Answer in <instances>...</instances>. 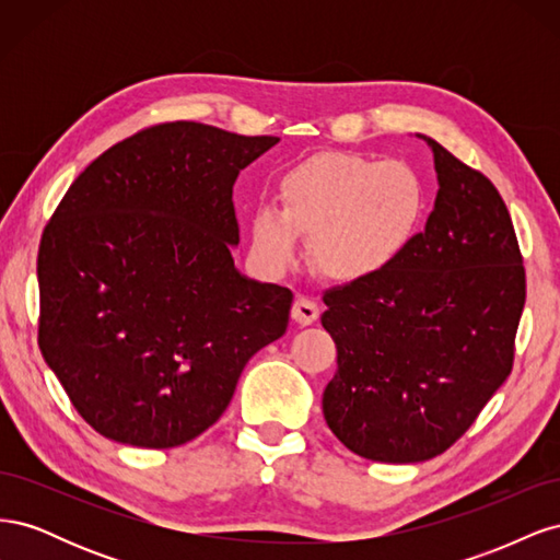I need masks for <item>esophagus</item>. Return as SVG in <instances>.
<instances>
[{
	"mask_svg": "<svg viewBox=\"0 0 560 560\" xmlns=\"http://www.w3.org/2000/svg\"><path fill=\"white\" fill-rule=\"evenodd\" d=\"M317 317H319L317 303L308 296H296V301L292 303V319L299 322V325H303V327H308Z\"/></svg>",
	"mask_w": 560,
	"mask_h": 560,
	"instance_id": "34e87169",
	"label": "esophagus"
}]
</instances>
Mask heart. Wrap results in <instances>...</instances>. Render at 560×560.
Masks as SVG:
<instances>
[{
	"label": "heart",
	"instance_id": "obj_1",
	"mask_svg": "<svg viewBox=\"0 0 560 560\" xmlns=\"http://www.w3.org/2000/svg\"><path fill=\"white\" fill-rule=\"evenodd\" d=\"M278 198L280 208L252 214L254 257L282 273L306 235L315 268L336 282H364L399 261L428 210V186L416 167L352 151L299 161L280 177Z\"/></svg>",
	"mask_w": 560,
	"mask_h": 560
}]
</instances>
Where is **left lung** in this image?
I'll return each instance as SVG.
<instances>
[{"mask_svg":"<svg viewBox=\"0 0 560 560\" xmlns=\"http://www.w3.org/2000/svg\"><path fill=\"white\" fill-rule=\"evenodd\" d=\"M434 154L439 191L425 231L381 276L325 294L336 374L322 411L366 460L444 453L506 381L525 270L498 189L451 151Z\"/></svg>","mask_w":560,"mask_h":560,"instance_id":"obj_1","label":"left lung"}]
</instances>
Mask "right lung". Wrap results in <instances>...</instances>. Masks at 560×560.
Wrapping results in <instances>:
<instances>
[{
	"instance_id": "right-lung-1",
	"label": "right lung",
	"mask_w": 560,
	"mask_h": 560,
	"mask_svg": "<svg viewBox=\"0 0 560 560\" xmlns=\"http://www.w3.org/2000/svg\"><path fill=\"white\" fill-rule=\"evenodd\" d=\"M280 140L175 121L97 156L39 245V348L93 430L173 448L226 411L292 292L243 276L233 184Z\"/></svg>"
}]
</instances>
